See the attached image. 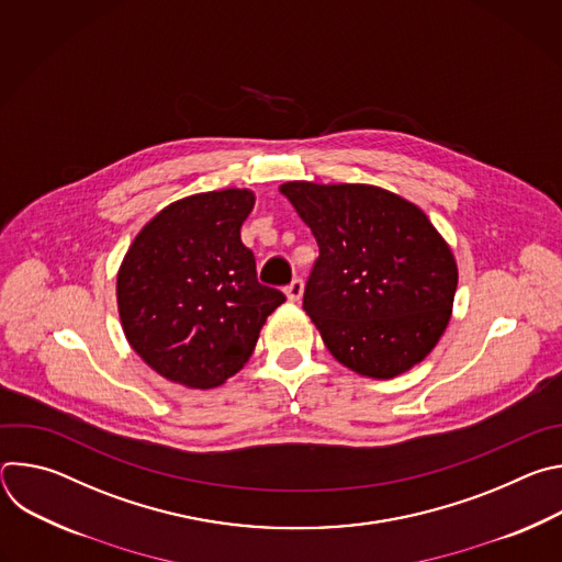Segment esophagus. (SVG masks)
<instances>
[{"mask_svg":"<svg viewBox=\"0 0 562 562\" xmlns=\"http://www.w3.org/2000/svg\"><path fill=\"white\" fill-rule=\"evenodd\" d=\"M284 291H286V297H289L291 302H297V300L302 297V291H304V282H302L300 278H293V280H291V284H289Z\"/></svg>","mask_w":562,"mask_h":562,"instance_id":"1","label":"esophagus"}]
</instances>
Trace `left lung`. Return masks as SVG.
Here are the masks:
<instances>
[{"label":"left lung","instance_id":"left-lung-1","mask_svg":"<svg viewBox=\"0 0 562 562\" xmlns=\"http://www.w3.org/2000/svg\"><path fill=\"white\" fill-rule=\"evenodd\" d=\"M319 256L302 308L331 356L369 378L418 364L449 325L458 269L412 202L369 184L286 182Z\"/></svg>","mask_w":562,"mask_h":562}]
</instances>
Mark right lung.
Wrapping results in <instances>:
<instances>
[{"label":"right lung","instance_id":"add662e5","mask_svg":"<svg viewBox=\"0 0 562 562\" xmlns=\"http://www.w3.org/2000/svg\"><path fill=\"white\" fill-rule=\"evenodd\" d=\"M254 193L226 189L159 211L133 239L117 273L122 327L159 375L211 389L251 358L267 315L286 297L258 282L239 228Z\"/></svg>","mask_w":562,"mask_h":562}]
</instances>
